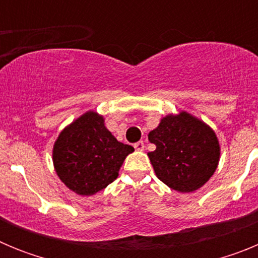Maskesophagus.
<instances>
[{
	"label": "esophagus",
	"instance_id": "34e87169",
	"mask_svg": "<svg viewBox=\"0 0 258 258\" xmlns=\"http://www.w3.org/2000/svg\"><path fill=\"white\" fill-rule=\"evenodd\" d=\"M134 149H136L137 151H143V150H145V143H143L142 141L134 143Z\"/></svg>",
	"mask_w": 258,
	"mask_h": 258
}]
</instances>
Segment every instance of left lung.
I'll return each mask as SVG.
<instances>
[{
  "label": "left lung",
  "mask_w": 258,
  "mask_h": 258,
  "mask_svg": "<svg viewBox=\"0 0 258 258\" xmlns=\"http://www.w3.org/2000/svg\"><path fill=\"white\" fill-rule=\"evenodd\" d=\"M149 141L156 146L147 154L155 174L178 192L199 190L220 163L221 147L214 131L186 111L164 116L149 133Z\"/></svg>",
  "instance_id": "1"
}]
</instances>
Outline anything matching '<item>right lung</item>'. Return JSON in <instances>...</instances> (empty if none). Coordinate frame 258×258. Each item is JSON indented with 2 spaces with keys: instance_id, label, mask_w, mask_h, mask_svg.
<instances>
[{
  "instance_id": "obj_1",
  "label": "right lung",
  "mask_w": 258,
  "mask_h": 258,
  "mask_svg": "<svg viewBox=\"0 0 258 258\" xmlns=\"http://www.w3.org/2000/svg\"><path fill=\"white\" fill-rule=\"evenodd\" d=\"M133 151L107 129L103 115L90 109L59 133L52 146V164L71 191L92 197L117 178L122 163Z\"/></svg>"
}]
</instances>
